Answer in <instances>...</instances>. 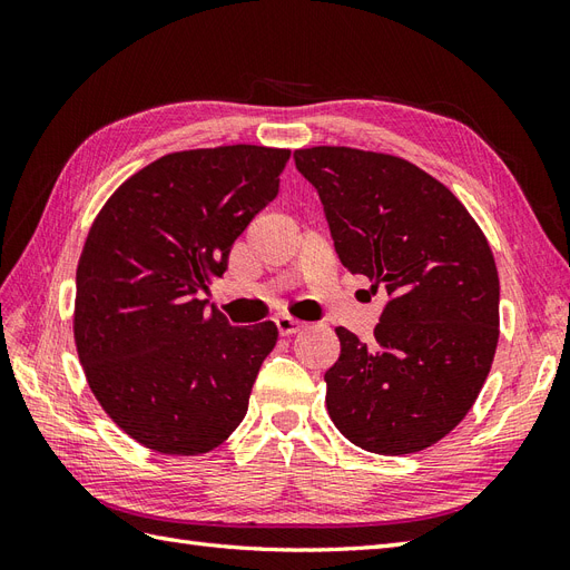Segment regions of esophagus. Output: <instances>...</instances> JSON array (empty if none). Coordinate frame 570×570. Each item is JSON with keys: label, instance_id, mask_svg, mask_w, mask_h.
Listing matches in <instances>:
<instances>
[{"label": "esophagus", "instance_id": "obj_1", "mask_svg": "<svg viewBox=\"0 0 570 570\" xmlns=\"http://www.w3.org/2000/svg\"><path fill=\"white\" fill-rule=\"evenodd\" d=\"M275 325H278V333L283 337L295 335V333H299L302 327H304V323H299L297 318H289V316H278V318H275Z\"/></svg>", "mask_w": 570, "mask_h": 570}]
</instances>
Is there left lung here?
<instances>
[{"mask_svg":"<svg viewBox=\"0 0 570 570\" xmlns=\"http://www.w3.org/2000/svg\"><path fill=\"white\" fill-rule=\"evenodd\" d=\"M295 164L316 187L342 266L387 297L373 342L335 327L327 413L361 450L421 452L463 421L492 368V249L450 189L400 157L312 147Z\"/></svg>","mask_w":570,"mask_h":570,"instance_id":"1","label":"left lung"}]
</instances>
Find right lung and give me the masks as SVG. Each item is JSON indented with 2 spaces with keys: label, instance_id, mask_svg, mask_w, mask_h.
I'll return each instance as SVG.
<instances>
[{
  "label": "right lung",
  "instance_id": "add662e5",
  "mask_svg": "<svg viewBox=\"0 0 570 570\" xmlns=\"http://www.w3.org/2000/svg\"><path fill=\"white\" fill-rule=\"evenodd\" d=\"M287 159L289 149L256 145L166 154L92 223L76 273V347L101 409L147 450L206 454L245 419L278 327H235L199 292L278 195Z\"/></svg>",
  "mask_w": 570,
  "mask_h": 570
}]
</instances>
